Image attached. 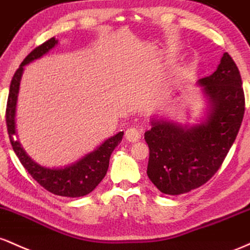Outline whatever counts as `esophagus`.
Masks as SVG:
<instances>
[{
    "label": "esophagus",
    "mask_w": 250,
    "mask_h": 250,
    "mask_svg": "<svg viewBox=\"0 0 250 250\" xmlns=\"http://www.w3.org/2000/svg\"><path fill=\"white\" fill-rule=\"evenodd\" d=\"M140 137H142V132H140L138 128H136V127L127 128L125 132V138L131 143L138 142V140L140 139Z\"/></svg>",
    "instance_id": "1"
}]
</instances>
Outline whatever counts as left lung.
<instances>
[{"label":"left lung","mask_w":250,"mask_h":250,"mask_svg":"<svg viewBox=\"0 0 250 250\" xmlns=\"http://www.w3.org/2000/svg\"><path fill=\"white\" fill-rule=\"evenodd\" d=\"M197 83L209 105L203 122L183 126L152 118V126L144 134L150 150L146 173L167 195L191 191L215 175L236 139L245 114L240 71L228 53L217 69Z\"/></svg>","instance_id":"1"}]
</instances>
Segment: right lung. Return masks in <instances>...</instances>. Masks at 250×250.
<instances>
[{
    "label": "right lung",
    "instance_id": "obj_1",
    "mask_svg": "<svg viewBox=\"0 0 250 250\" xmlns=\"http://www.w3.org/2000/svg\"><path fill=\"white\" fill-rule=\"evenodd\" d=\"M58 44L55 38L49 39L41 46L33 49L26 59L20 64L18 71L14 74L12 83H10L9 95H8L7 110H5V122H7L8 134H9L10 143L14 152L19 157L20 162L23 165L24 169L30 173L33 178L48 190L49 192L63 197H81L92 192L98 184L105 177L108 169L111 153L122 142L124 132L120 131L111 138L106 139L102 145H99L94 151L87 153L80 158L79 161L67 165L64 167H44L35 163L27 155L26 151L21 146L19 140L14 139L15 130V112L16 103H18V94L20 88V81L23 74L24 66L33 62L36 59L43 57L50 49L54 48Z\"/></svg>",
    "mask_w": 250,
    "mask_h": 250
}]
</instances>
